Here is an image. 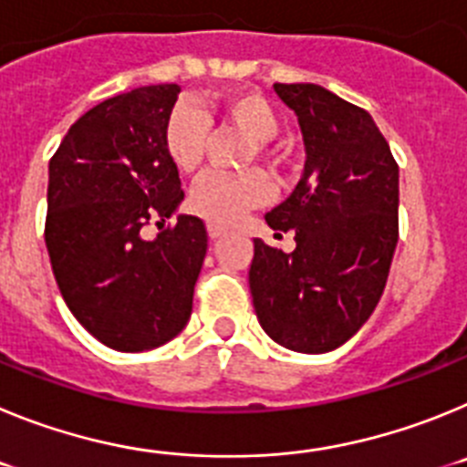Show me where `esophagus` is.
Listing matches in <instances>:
<instances>
[{
	"mask_svg": "<svg viewBox=\"0 0 467 467\" xmlns=\"http://www.w3.org/2000/svg\"><path fill=\"white\" fill-rule=\"evenodd\" d=\"M224 234H226V229H224V226L214 224V222H208V236L213 238V241H214V238L224 236Z\"/></svg>",
	"mask_w": 467,
	"mask_h": 467,
	"instance_id": "34e87169",
	"label": "esophagus"
}]
</instances>
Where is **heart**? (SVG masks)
<instances>
[{
  "instance_id": "obj_1",
  "label": "heart",
  "mask_w": 467,
  "mask_h": 467,
  "mask_svg": "<svg viewBox=\"0 0 467 467\" xmlns=\"http://www.w3.org/2000/svg\"><path fill=\"white\" fill-rule=\"evenodd\" d=\"M217 114L224 121L234 123L254 140L247 159L259 154L278 166V156L269 147V140L278 135L280 119L264 95L243 90L224 95L217 102ZM210 133V114H205L196 102H177L163 126V150L172 166L182 172H193L203 161L205 140ZM269 177L257 168L241 172L210 171L205 172L189 193V208L214 224H234L254 205L269 196Z\"/></svg>"
}]
</instances>
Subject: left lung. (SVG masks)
<instances>
[{"instance_id":"8db88e82","label":"left lung","mask_w":467,"mask_h":467,"mask_svg":"<svg viewBox=\"0 0 467 467\" xmlns=\"http://www.w3.org/2000/svg\"><path fill=\"white\" fill-rule=\"evenodd\" d=\"M299 119L306 163L287 201L266 213L295 231L283 253L254 238L250 295L271 339L299 353H327L372 316L398 245L400 171L362 107L316 84H275Z\"/></svg>"}]
</instances>
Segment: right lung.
I'll return each mask as SVG.
<instances>
[{
  "label": "right lung",
  "instance_id": "obj_1",
  "mask_svg": "<svg viewBox=\"0 0 467 467\" xmlns=\"http://www.w3.org/2000/svg\"><path fill=\"white\" fill-rule=\"evenodd\" d=\"M177 93V84H159L102 100L72 123L48 163L44 238L60 295L95 339L123 353L182 332L208 250L193 214L142 238L184 198L163 150Z\"/></svg>",
  "mask_w": 467,
  "mask_h": 467
}]
</instances>
